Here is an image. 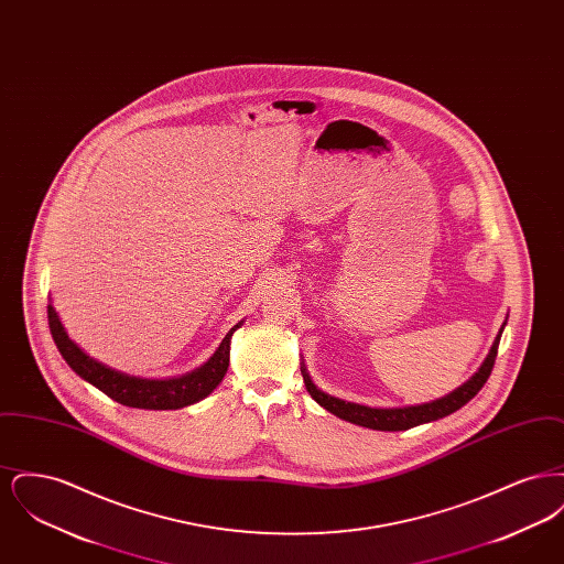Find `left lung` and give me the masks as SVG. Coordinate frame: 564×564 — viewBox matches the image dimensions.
I'll return each mask as SVG.
<instances>
[{"mask_svg": "<svg viewBox=\"0 0 564 564\" xmlns=\"http://www.w3.org/2000/svg\"><path fill=\"white\" fill-rule=\"evenodd\" d=\"M503 332V327H501ZM501 332L497 334L488 357L484 359L482 368L471 376L463 387H458L451 395L435 400V402L423 403V405H408V408H368V405H359V403L345 402L338 398H332L327 393H323L322 389H317L311 380V376L306 372V368L302 366V378L306 384V391L311 393V398L315 402L323 405L327 412L336 414L343 421H349L352 425L359 427H368L376 431H403L423 423H431L437 419H444L448 414L456 412L458 408H463L469 400H474L478 395V391L482 389L484 382L488 380V376L492 372L495 366V357L499 350V340H501Z\"/></svg>", "mask_w": 564, "mask_h": 564, "instance_id": "1", "label": "left lung"}]
</instances>
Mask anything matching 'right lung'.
<instances>
[{
  "label": "right lung",
  "mask_w": 564,
  "mask_h": 564,
  "mask_svg": "<svg viewBox=\"0 0 564 564\" xmlns=\"http://www.w3.org/2000/svg\"><path fill=\"white\" fill-rule=\"evenodd\" d=\"M48 327H51L56 349L69 364V368L84 380H88L93 387L104 391L113 402L129 405V408H143V410H177L207 398L221 382L230 361V336L239 325L226 334L219 349L215 350L214 357L203 368L189 375L166 378V380L122 375L99 364L97 359L88 357L67 336L63 323L58 322L53 304H48Z\"/></svg>",
  "instance_id": "add662e5"
}]
</instances>
